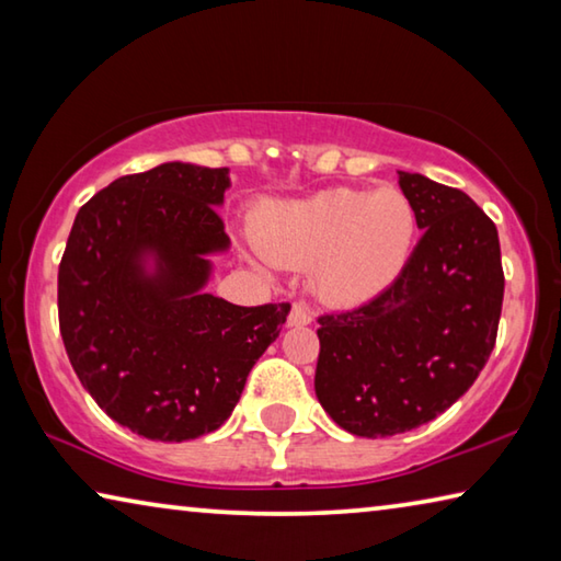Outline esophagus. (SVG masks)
<instances>
[{"label": "esophagus", "mask_w": 561, "mask_h": 561, "mask_svg": "<svg viewBox=\"0 0 561 561\" xmlns=\"http://www.w3.org/2000/svg\"><path fill=\"white\" fill-rule=\"evenodd\" d=\"M287 324L289 327H307V324H311V311H309L307 304H294Z\"/></svg>", "instance_id": "1"}]
</instances>
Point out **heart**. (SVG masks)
Masks as SVG:
<instances>
[{
    "label": "heart",
    "instance_id": "b5f03b06",
    "mask_svg": "<svg viewBox=\"0 0 561 561\" xmlns=\"http://www.w3.org/2000/svg\"><path fill=\"white\" fill-rule=\"evenodd\" d=\"M417 215L403 190L336 187L304 201L272 203L257 244L277 264H311L321 299L354 307L391 287L411 260Z\"/></svg>",
    "mask_w": 561,
    "mask_h": 561
}]
</instances>
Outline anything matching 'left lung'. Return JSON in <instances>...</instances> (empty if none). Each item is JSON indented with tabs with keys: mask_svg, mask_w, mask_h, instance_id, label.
Instances as JSON below:
<instances>
[{
	"mask_svg": "<svg viewBox=\"0 0 561 561\" xmlns=\"http://www.w3.org/2000/svg\"><path fill=\"white\" fill-rule=\"evenodd\" d=\"M423 230L391 287L319 317L314 391L341 428L386 438L433 421L495 348L505 294L497 227L462 190L398 170Z\"/></svg>",
	"mask_w": 561,
	"mask_h": 561,
	"instance_id": "1",
	"label": "left lung"
}]
</instances>
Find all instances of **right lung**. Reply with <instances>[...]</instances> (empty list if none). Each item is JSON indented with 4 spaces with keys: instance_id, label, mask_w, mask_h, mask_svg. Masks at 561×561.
Masks as SVG:
<instances>
[{
    "instance_id": "obj_1",
    "label": "right lung",
    "mask_w": 561,
    "mask_h": 561,
    "mask_svg": "<svg viewBox=\"0 0 561 561\" xmlns=\"http://www.w3.org/2000/svg\"><path fill=\"white\" fill-rule=\"evenodd\" d=\"M227 168L163 163L123 175L76 215L59 264L66 354L101 411L148 440L213 433L279 336L289 304L203 291L230 237Z\"/></svg>"
}]
</instances>
